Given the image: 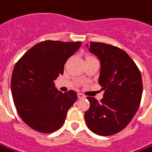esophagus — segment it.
<instances>
[{"label": "esophagus", "instance_id": "34e87169", "mask_svg": "<svg viewBox=\"0 0 152 152\" xmlns=\"http://www.w3.org/2000/svg\"><path fill=\"white\" fill-rule=\"evenodd\" d=\"M77 96H78V98H79V99H83V98H85L84 95L81 93H78V95H77Z\"/></svg>", "mask_w": 152, "mask_h": 152}]
</instances>
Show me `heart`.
<instances>
[{
	"label": "heart",
	"mask_w": 152,
	"mask_h": 152,
	"mask_svg": "<svg viewBox=\"0 0 152 152\" xmlns=\"http://www.w3.org/2000/svg\"><path fill=\"white\" fill-rule=\"evenodd\" d=\"M92 58H95V57H93V56H86V60H89V59H92Z\"/></svg>",
	"instance_id": "obj_1"
}]
</instances>
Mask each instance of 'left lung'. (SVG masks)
Returning <instances> with one entry per match:
<instances>
[{"instance_id":"obj_1","label":"left lung","mask_w":152,"mask_h":152,"mask_svg":"<svg viewBox=\"0 0 152 152\" xmlns=\"http://www.w3.org/2000/svg\"><path fill=\"white\" fill-rule=\"evenodd\" d=\"M89 50L101 61L99 84L104 94L100 102L87 97L90 108L85 112V121L94 133L111 136L122 131L139 108L143 90L141 72L119 47L91 42Z\"/></svg>"}]
</instances>
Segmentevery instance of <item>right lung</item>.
Wrapping results in <instances>:
<instances>
[{
  "instance_id": "right-lung-1",
  "label": "right lung",
  "mask_w": 152,
  "mask_h": 152,
  "mask_svg": "<svg viewBox=\"0 0 152 152\" xmlns=\"http://www.w3.org/2000/svg\"><path fill=\"white\" fill-rule=\"evenodd\" d=\"M81 46L80 41H45L37 43L16 62L11 76V94L20 118L39 132L51 133L62 126L77 93L55 87L64 65Z\"/></svg>"
}]
</instances>
